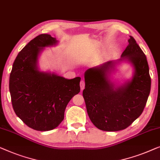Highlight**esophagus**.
<instances>
[{
	"instance_id": "obj_1",
	"label": "esophagus",
	"mask_w": 160,
	"mask_h": 160,
	"mask_svg": "<svg viewBox=\"0 0 160 160\" xmlns=\"http://www.w3.org/2000/svg\"><path fill=\"white\" fill-rule=\"evenodd\" d=\"M80 85L81 91H82V90L85 88V81L84 80H81L80 82Z\"/></svg>"
}]
</instances>
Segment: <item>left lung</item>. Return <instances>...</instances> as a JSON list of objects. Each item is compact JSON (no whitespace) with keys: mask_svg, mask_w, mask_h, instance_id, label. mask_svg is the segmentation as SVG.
Returning a JSON list of instances; mask_svg holds the SVG:
<instances>
[{"mask_svg":"<svg viewBox=\"0 0 160 160\" xmlns=\"http://www.w3.org/2000/svg\"><path fill=\"white\" fill-rule=\"evenodd\" d=\"M122 53L134 67L132 80L114 87L108 79L116 62L109 61L85 72L82 96L90 120L98 129L118 131L130 126L142 114L151 90V78L147 57L132 36Z\"/></svg>","mask_w":160,"mask_h":160,"instance_id":"1","label":"left lung"}]
</instances>
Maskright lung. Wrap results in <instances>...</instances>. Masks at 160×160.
I'll list each match as a JSON object with an SVG mask.
<instances>
[{
    "mask_svg": "<svg viewBox=\"0 0 160 160\" xmlns=\"http://www.w3.org/2000/svg\"><path fill=\"white\" fill-rule=\"evenodd\" d=\"M57 40L48 34L39 35L19 53L9 78L13 109L32 129L48 131L58 127L64 118L67 105L80 91V78L68 80L38 70V58L44 47Z\"/></svg>",
    "mask_w": 160,
    "mask_h": 160,
    "instance_id": "1",
    "label": "right lung"
}]
</instances>
